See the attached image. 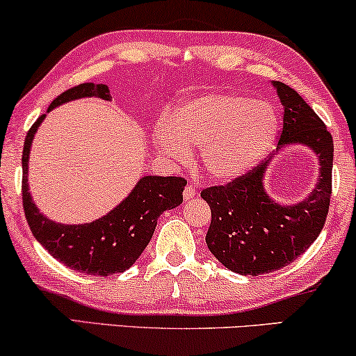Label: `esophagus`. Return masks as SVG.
<instances>
[{"instance_id": "34e87169", "label": "esophagus", "mask_w": 356, "mask_h": 356, "mask_svg": "<svg viewBox=\"0 0 356 356\" xmlns=\"http://www.w3.org/2000/svg\"><path fill=\"white\" fill-rule=\"evenodd\" d=\"M197 195V186L196 184H193V183H189V184H186V188H184V191H183V196H184V200H193V197H195Z\"/></svg>"}]
</instances>
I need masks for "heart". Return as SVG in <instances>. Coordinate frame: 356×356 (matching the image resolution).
<instances>
[{
	"label": "heart",
	"instance_id": "b5f03b06",
	"mask_svg": "<svg viewBox=\"0 0 356 356\" xmlns=\"http://www.w3.org/2000/svg\"><path fill=\"white\" fill-rule=\"evenodd\" d=\"M278 113L270 103L232 93L195 98L155 126L154 142L163 155L186 160L188 147H202L209 177L229 181L248 172L273 147Z\"/></svg>",
	"mask_w": 356,
	"mask_h": 356
}]
</instances>
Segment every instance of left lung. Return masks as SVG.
Wrapping results in <instances>:
<instances>
[{
    "label": "left lung",
    "instance_id": "obj_1",
    "mask_svg": "<svg viewBox=\"0 0 356 356\" xmlns=\"http://www.w3.org/2000/svg\"><path fill=\"white\" fill-rule=\"evenodd\" d=\"M283 104L278 150L307 145L319 155L321 177L306 200L281 206L266 195L263 175L271 161H261L227 184L209 186L201 197L211 207L206 243L225 268L240 275H265L289 265L319 237L332 196L334 140L322 119L281 81H273Z\"/></svg>",
    "mask_w": 356,
    "mask_h": 356
}]
</instances>
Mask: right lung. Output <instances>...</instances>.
<instances>
[{
	"instance_id": "obj_1",
	"label": "right lung",
	"mask_w": 356,
	"mask_h": 356,
	"mask_svg": "<svg viewBox=\"0 0 356 356\" xmlns=\"http://www.w3.org/2000/svg\"><path fill=\"white\" fill-rule=\"evenodd\" d=\"M103 98L111 101L109 88L95 83H81L63 91L50 103L49 111L78 98ZM42 114L27 132L22 150V206L27 224L37 242L68 268L95 276L122 273L136 263L149 245L163 211L183 202L186 179L181 177H144L131 195L104 218L90 224H58L37 209L27 183V161L34 134L44 121Z\"/></svg>"
}]
</instances>
